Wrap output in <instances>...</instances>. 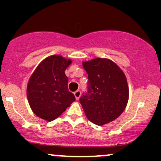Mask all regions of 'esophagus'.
I'll return each mask as SVG.
<instances>
[{
  "instance_id": "esophagus-1",
  "label": "esophagus",
  "mask_w": 161,
  "mask_h": 161,
  "mask_svg": "<svg viewBox=\"0 0 161 161\" xmlns=\"http://www.w3.org/2000/svg\"><path fill=\"white\" fill-rule=\"evenodd\" d=\"M74 95H75V98L78 100V99L79 98V97H80V95H81V92H80V90H77V91H75V92H74Z\"/></svg>"
}]
</instances>
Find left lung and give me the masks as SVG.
Wrapping results in <instances>:
<instances>
[{"mask_svg":"<svg viewBox=\"0 0 161 161\" xmlns=\"http://www.w3.org/2000/svg\"><path fill=\"white\" fill-rule=\"evenodd\" d=\"M88 73L87 92L79 101L92 123L103 125L114 121L125 110L129 88L123 72L114 62L95 58L82 63Z\"/></svg>","mask_w":161,"mask_h":161,"instance_id":"8db88e82","label":"left lung"}]
</instances>
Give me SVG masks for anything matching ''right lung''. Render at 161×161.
<instances>
[{
  "mask_svg": "<svg viewBox=\"0 0 161 161\" xmlns=\"http://www.w3.org/2000/svg\"><path fill=\"white\" fill-rule=\"evenodd\" d=\"M70 59L60 55L50 56L40 63L27 86V98L34 114L47 121L59 117L75 101L68 90L65 70Z\"/></svg>",
  "mask_w": 161,
  "mask_h": 161,
  "instance_id": "obj_1",
  "label": "right lung"
}]
</instances>
